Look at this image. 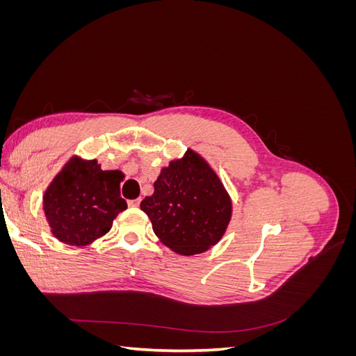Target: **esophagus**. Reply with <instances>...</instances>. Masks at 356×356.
Segmentation results:
<instances>
[{"mask_svg": "<svg viewBox=\"0 0 356 356\" xmlns=\"http://www.w3.org/2000/svg\"><path fill=\"white\" fill-rule=\"evenodd\" d=\"M129 203V207L131 208H138L139 207V203H141V199H135V200H129L127 202Z\"/></svg>", "mask_w": 356, "mask_h": 356, "instance_id": "34e87169", "label": "esophagus"}]
</instances>
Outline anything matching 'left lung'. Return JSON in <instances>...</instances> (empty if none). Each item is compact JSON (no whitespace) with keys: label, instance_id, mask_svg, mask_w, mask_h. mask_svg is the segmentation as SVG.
<instances>
[{"label":"left lung","instance_id":"left-lung-1","mask_svg":"<svg viewBox=\"0 0 356 356\" xmlns=\"http://www.w3.org/2000/svg\"><path fill=\"white\" fill-rule=\"evenodd\" d=\"M157 238L172 251L195 255L217 245L232 218V199L200 154L187 149L172 160L141 202Z\"/></svg>","mask_w":356,"mask_h":356}]
</instances>
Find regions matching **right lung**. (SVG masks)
Listing matches in <instances>:
<instances>
[{
    "label": "right lung",
    "instance_id": "obj_1",
    "mask_svg": "<svg viewBox=\"0 0 356 356\" xmlns=\"http://www.w3.org/2000/svg\"><path fill=\"white\" fill-rule=\"evenodd\" d=\"M122 170H102L98 160L71 157L42 196L53 236L71 246H86L113 227L127 208L120 197Z\"/></svg>",
    "mask_w": 356,
    "mask_h": 356
}]
</instances>
